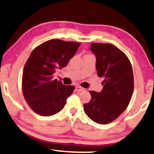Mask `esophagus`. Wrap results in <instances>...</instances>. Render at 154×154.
Segmentation results:
<instances>
[{"label":"esophagus","instance_id":"esophagus-1","mask_svg":"<svg viewBox=\"0 0 154 154\" xmlns=\"http://www.w3.org/2000/svg\"><path fill=\"white\" fill-rule=\"evenodd\" d=\"M84 89H84L83 87H80V86H77V87H76V90H77V91H83Z\"/></svg>","mask_w":154,"mask_h":154}]
</instances>
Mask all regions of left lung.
Listing matches in <instances>:
<instances>
[{
  "label": "left lung",
  "instance_id": "left-lung-1",
  "mask_svg": "<svg viewBox=\"0 0 154 154\" xmlns=\"http://www.w3.org/2000/svg\"><path fill=\"white\" fill-rule=\"evenodd\" d=\"M96 56L97 75L103 77L100 92L90 91V102L84 104L85 114L97 124L115 120L129 105L134 91V75L129 60L122 50L108 43H91Z\"/></svg>",
  "mask_w": 154,
  "mask_h": 154
}]
</instances>
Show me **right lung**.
I'll return each instance as SVG.
<instances>
[{"instance_id": "obj_1", "label": "right lung", "mask_w": 154, "mask_h": 154, "mask_svg": "<svg viewBox=\"0 0 154 154\" xmlns=\"http://www.w3.org/2000/svg\"><path fill=\"white\" fill-rule=\"evenodd\" d=\"M79 42L50 40L31 52L24 66L22 87L25 100L36 114L54 115L65 106L75 87L65 86L53 79L57 69H61L73 57Z\"/></svg>"}]
</instances>
